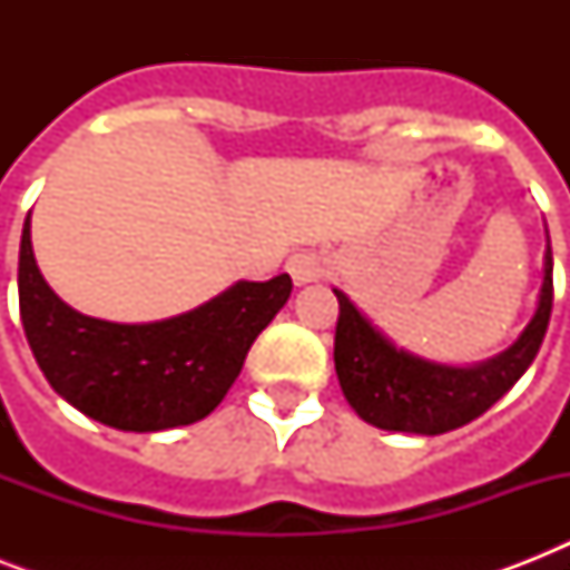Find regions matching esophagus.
Listing matches in <instances>:
<instances>
[{"label": "esophagus", "mask_w": 570, "mask_h": 570, "mask_svg": "<svg viewBox=\"0 0 570 570\" xmlns=\"http://www.w3.org/2000/svg\"><path fill=\"white\" fill-rule=\"evenodd\" d=\"M286 272L293 275V281L298 286L313 284L322 275V259L316 254H311V250H302V254H293V257L286 259Z\"/></svg>", "instance_id": "obj_1"}]
</instances>
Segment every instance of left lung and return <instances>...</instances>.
Masks as SVG:
<instances>
[{
    "label": "left lung",
    "mask_w": 570,
    "mask_h": 570,
    "mask_svg": "<svg viewBox=\"0 0 570 570\" xmlns=\"http://www.w3.org/2000/svg\"><path fill=\"white\" fill-rule=\"evenodd\" d=\"M340 302L334 366L340 387L364 423L384 432L443 434L468 425L505 396L535 361L553 311V254L544 250V281L539 304L521 337L500 355L470 366L438 364L381 334L343 289Z\"/></svg>",
    "instance_id": "left-lung-1"
}]
</instances>
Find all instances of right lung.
<instances>
[{"mask_svg": "<svg viewBox=\"0 0 570 570\" xmlns=\"http://www.w3.org/2000/svg\"><path fill=\"white\" fill-rule=\"evenodd\" d=\"M20 320L31 355L58 396L120 432H165L213 414L242 373L257 334L284 307L293 281H236L222 295L163 322H106L73 311L43 281L20 239Z\"/></svg>", "mask_w": 570, "mask_h": 570, "instance_id": "1", "label": "right lung"}]
</instances>
